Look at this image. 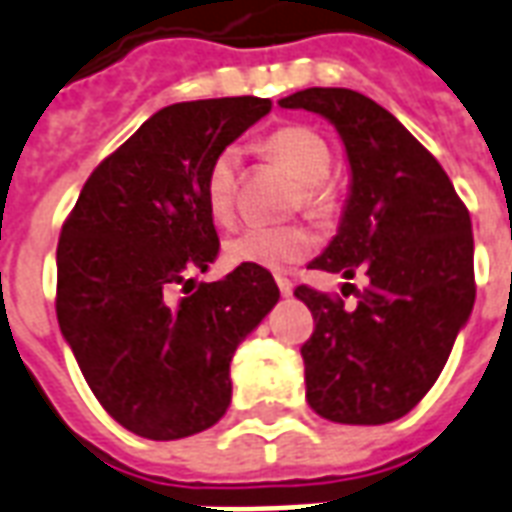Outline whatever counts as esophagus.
Instances as JSON below:
<instances>
[{
	"label": "esophagus",
	"instance_id": "1",
	"mask_svg": "<svg viewBox=\"0 0 512 512\" xmlns=\"http://www.w3.org/2000/svg\"><path fill=\"white\" fill-rule=\"evenodd\" d=\"M278 280V288H280V294H283V297H291V291H294V283H291V280L288 278H275Z\"/></svg>",
	"mask_w": 512,
	"mask_h": 512
}]
</instances>
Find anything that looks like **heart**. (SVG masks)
<instances>
[{
    "mask_svg": "<svg viewBox=\"0 0 512 512\" xmlns=\"http://www.w3.org/2000/svg\"><path fill=\"white\" fill-rule=\"evenodd\" d=\"M264 159L275 161L297 183L294 207H302L315 221H329L337 213V186L329 178L332 151L329 142L310 126H280L259 145ZM240 186V159L234 148L218 151L205 175V199L218 224L232 221ZM313 234L305 226H248L226 240V256L234 264H256L283 270L313 253Z\"/></svg>",
    "mask_w": 512,
    "mask_h": 512,
    "instance_id": "obj_1",
    "label": "heart"
}]
</instances>
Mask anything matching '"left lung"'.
I'll use <instances>...</instances> for the list:
<instances>
[{
  "label": "left lung",
  "mask_w": 512,
  "mask_h": 512,
  "mask_svg": "<svg viewBox=\"0 0 512 512\" xmlns=\"http://www.w3.org/2000/svg\"><path fill=\"white\" fill-rule=\"evenodd\" d=\"M329 118L351 161L340 232L313 270L364 272L348 310L297 286L315 329L302 345L307 402L337 424H388L426 397L475 302L472 224L440 161L386 107L351 88H305L280 99Z\"/></svg>",
  "instance_id": "8db88e82"
}]
</instances>
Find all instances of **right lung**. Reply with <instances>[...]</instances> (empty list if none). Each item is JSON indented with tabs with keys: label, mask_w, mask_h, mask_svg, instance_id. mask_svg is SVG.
Instances as JSON below:
<instances>
[{
	"label": "right lung",
	"mask_w": 512,
	"mask_h": 512,
	"mask_svg": "<svg viewBox=\"0 0 512 512\" xmlns=\"http://www.w3.org/2000/svg\"><path fill=\"white\" fill-rule=\"evenodd\" d=\"M272 110L270 99L178 102L151 115L88 175L61 226L56 315L99 405L148 440L205 432L232 402L229 361L280 299L270 270L218 256L210 161ZM178 285L187 294H171Z\"/></svg>",
	"instance_id": "add662e5"
}]
</instances>
